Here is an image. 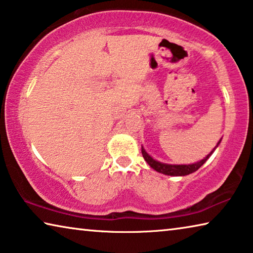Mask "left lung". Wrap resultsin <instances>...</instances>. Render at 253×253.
Returning <instances> with one entry per match:
<instances>
[{"mask_svg":"<svg viewBox=\"0 0 253 253\" xmlns=\"http://www.w3.org/2000/svg\"><path fill=\"white\" fill-rule=\"evenodd\" d=\"M222 138L218 140V142L216 143V146L213 148V150L210 152V154L205 157L204 159H202L200 161H197L195 164H189V165H171V164H165V163H160V161L156 160L152 158V157L148 154L146 151V149L141 147V152L144 160L147 161L148 165L150 166L152 169H155L156 171L164 173V175H168V176H186L189 175V173L195 172L198 170L203 165L206 163L211 156H212L213 152L215 151V149L218 147V144L221 143Z\"/></svg>","mask_w":253,"mask_h":253,"instance_id":"8db88e82","label":"left lung"}]
</instances>
